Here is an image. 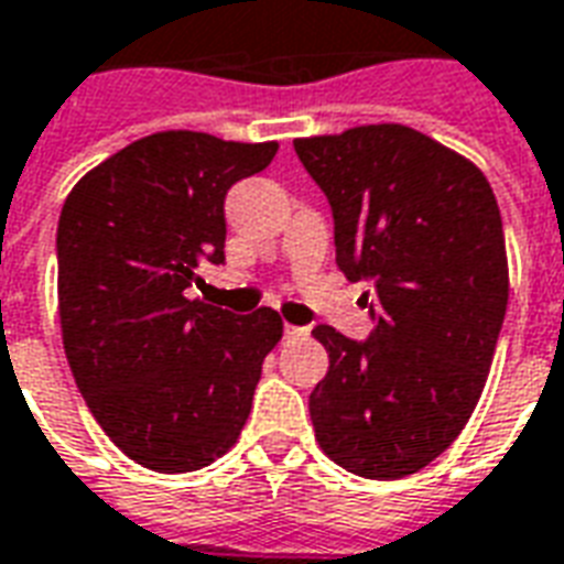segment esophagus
Returning <instances> with one entry per match:
<instances>
[{"label": "esophagus", "instance_id": "obj_1", "mask_svg": "<svg viewBox=\"0 0 564 564\" xmlns=\"http://www.w3.org/2000/svg\"><path fill=\"white\" fill-rule=\"evenodd\" d=\"M283 335H286V338H302V335H307V329L293 326V323H283Z\"/></svg>", "mask_w": 564, "mask_h": 564}]
</instances>
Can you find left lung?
I'll return each instance as SVG.
<instances>
[{"label": "left lung", "mask_w": 564, "mask_h": 564, "mask_svg": "<svg viewBox=\"0 0 564 564\" xmlns=\"http://www.w3.org/2000/svg\"><path fill=\"white\" fill-rule=\"evenodd\" d=\"M332 205L335 262L375 329L317 326L329 371L311 392L323 453L368 480L416 474L459 437L508 311V253L492 186L456 150L402 123L295 139Z\"/></svg>", "instance_id": "left-lung-1"}]
</instances>
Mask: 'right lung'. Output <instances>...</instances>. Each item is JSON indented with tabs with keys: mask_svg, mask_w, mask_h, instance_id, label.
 <instances>
[{
	"mask_svg": "<svg viewBox=\"0 0 564 564\" xmlns=\"http://www.w3.org/2000/svg\"><path fill=\"white\" fill-rule=\"evenodd\" d=\"M274 153L278 141L169 129L99 162L63 205L56 293L68 368L105 435L150 471L220 459L281 341L271 307L235 317L186 299L198 265L226 259L229 186Z\"/></svg>",
	"mask_w": 564,
	"mask_h": 564,
	"instance_id": "1",
	"label": "right lung"
}]
</instances>
